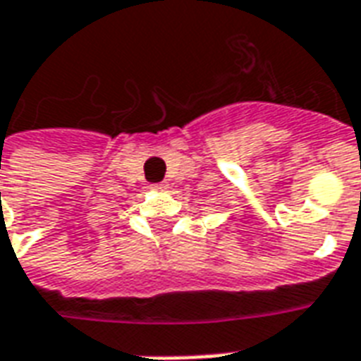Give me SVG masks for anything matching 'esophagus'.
Returning a JSON list of instances; mask_svg holds the SVG:
<instances>
[{
    "label": "esophagus",
    "instance_id": "esophagus-1",
    "mask_svg": "<svg viewBox=\"0 0 361 361\" xmlns=\"http://www.w3.org/2000/svg\"><path fill=\"white\" fill-rule=\"evenodd\" d=\"M151 189L154 193H162V191H166V185L164 183H154V185H151Z\"/></svg>",
    "mask_w": 361,
    "mask_h": 361
}]
</instances>
